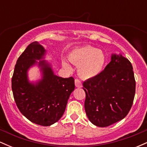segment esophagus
Instances as JSON below:
<instances>
[{
    "mask_svg": "<svg viewBox=\"0 0 147 147\" xmlns=\"http://www.w3.org/2000/svg\"><path fill=\"white\" fill-rule=\"evenodd\" d=\"M75 86L77 88H82V82H81V81L79 80V79H75Z\"/></svg>",
    "mask_w": 147,
    "mask_h": 147,
    "instance_id": "1",
    "label": "esophagus"
}]
</instances>
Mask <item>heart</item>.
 Here are the masks:
<instances>
[{"label": "heart", "instance_id": "heart-1", "mask_svg": "<svg viewBox=\"0 0 147 147\" xmlns=\"http://www.w3.org/2000/svg\"><path fill=\"white\" fill-rule=\"evenodd\" d=\"M72 63L78 65V73L84 79H92L102 72L106 57L104 52L91 46H83L72 50L68 56ZM63 65L68 66L66 61Z\"/></svg>", "mask_w": 147, "mask_h": 147}]
</instances>
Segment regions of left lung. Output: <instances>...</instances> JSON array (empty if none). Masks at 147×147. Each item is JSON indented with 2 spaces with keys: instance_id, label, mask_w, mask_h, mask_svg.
I'll return each mask as SVG.
<instances>
[{
  "instance_id": "obj_1",
  "label": "left lung",
  "mask_w": 147,
  "mask_h": 147,
  "mask_svg": "<svg viewBox=\"0 0 147 147\" xmlns=\"http://www.w3.org/2000/svg\"><path fill=\"white\" fill-rule=\"evenodd\" d=\"M83 85L86 113L94 125L109 126L129 113L136 93V81L131 62L121 54H112L104 70Z\"/></svg>"
}]
</instances>
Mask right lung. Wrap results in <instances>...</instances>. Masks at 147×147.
Instances as JSON below:
<instances>
[{"instance_id":"obj_1","label":"right lung","mask_w":147,"mask_h":147,"mask_svg":"<svg viewBox=\"0 0 147 147\" xmlns=\"http://www.w3.org/2000/svg\"><path fill=\"white\" fill-rule=\"evenodd\" d=\"M46 53L38 42L30 43L18 59L11 79L18 109L30 122L44 126L59 120L75 90L73 77L63 78L55 75L51 62L44 60ZM34 66L40 68L41 77L31 82L28 71Z\"/></svg>"}]
</instances>
